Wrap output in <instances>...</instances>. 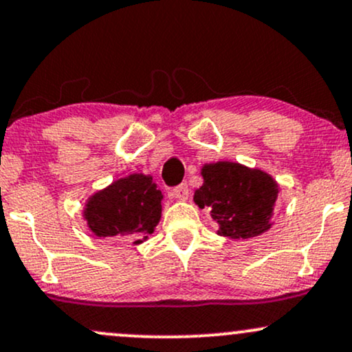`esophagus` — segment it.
<instances>
[{
  "mask_svg": "<svg viewBox=\"0 0 352 352\" xmlns=\"http://www.w3.org/2000/svg\"><path fill=\"white\" fill-rule=\"evenodd\" d=\"M172 197H175L177 200H187L188 197V185L182 184L179 187H175L172 190Z\"/></svg>",
  "mask_w": 352,
  "mask_h": 352,
  "instance_id": "1",
  "label": "esophagus"
}]
</instances>
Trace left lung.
Segmentation results:
<instances>
[{"label": "left lung", "mask_w": 352, "mask_h": 352, "mask_svg": "<svg viewBox=\"0 0 352 352\" xmlns=\"http://www.w3.org/2000/svg\"><path fill=\"white\" fill-rule=\"evenodd\" d=\"M204 185L197 190L195 204L208 207L218 221V235L252 238L272 227L278 185L268 173L240 164L218 162L201 168Z\"/></svg>", "instance_id": "left-lung-1"}]
</instances>
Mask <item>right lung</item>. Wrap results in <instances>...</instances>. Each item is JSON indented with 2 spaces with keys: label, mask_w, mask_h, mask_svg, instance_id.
<instances>
[{
  "label": "right lung",
  "mask_w": 352,
  "mask_h": 352,
  "mask_svg": "<svg viewBox=\"0 0 352 352\" xmlns=\"http://www.w3.org/2000/svg\"><path fill=\"white\" fill-rule=\"evenodd\" d=\"M162 213V193L152 177L134 173L100 190L89 200L84 217L92 233L140 243L153 232Z\"/></svg>",
  "instance_id": "obj_1"
}]
</instances>
